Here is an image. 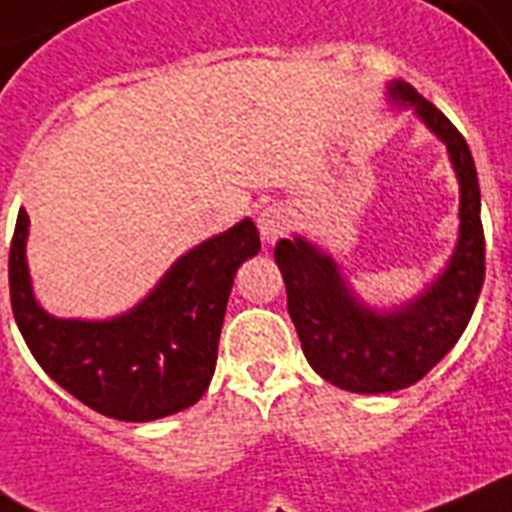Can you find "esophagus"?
<instances>
[{
	"label": "esophagus",
	"mask_w": 512,
	"mask_h": 512,
	"mask_svg": "<svg viewBox=\"0 0 512 512\" xmlns=\"http://www.w3.org/2000/svg\"><path fill=\"white\" fill-rule=\"evenodd\" d=\"M259 232H261V238L266 240V243H274L277 238H282L287 232V227H290V209L282 204H269L266 209H261L259 214Z\"/></svg>",
	"instance_id": "1"
}]
</instances>
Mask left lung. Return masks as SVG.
<instances>
[{"label": "left lung", "instance_id": "8db88e82", "mask_svg": "<svg viewBox=\"0 0 512 512\" xmlns=\"http://www.w3.org/2000/svg\"><path fill=\"white\" fill-rule=\"evenodd\" d=\"M387 96L395 107L413 109L445 143L458 177V243L445 269L408 303L377 311L353 293L337 261L303 235L274 248L306 361L329 384L361 395L405 390L426 377L460 340L484 285L481 193L466 138L405 80H390Z\"/></svg>", "mask_w": 512, "mask_h": 512}]
</instances>
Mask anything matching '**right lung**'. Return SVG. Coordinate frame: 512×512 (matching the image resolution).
<instances>
[{"label":"right lung","instance_id":"add662e5","mask_svg":"<svg viewBox=\"0 0 512 512\" xmlns=\"http://www.w3.org/2000/svg\"><path fill=\"white\" fill-rule=\"evenodd\" d=\"M28 211L10 246V301L38 366L80 403L117 421H154L201 400L238 266L261 251L246 217L198 243L143 301L112 319H59L36 301L25 259Z\"/></svg>","mask_w":512,"mask_h":512}]
</instances>
